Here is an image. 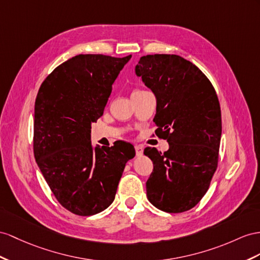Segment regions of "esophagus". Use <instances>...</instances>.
<instances>
[{"label":"esophagus","instance_id":"esophagus-1","mask_svg":"<svg viewBox=\"0 0 260 260\" xmlns=\"http://www.w3.org/2000/svg\"><path fill=\"white\" fill-rule=\"evenodd\" d=\"M135 151H136V156H137V157L142 156V155H143V151H144L143 146H141V145L135 146Z\"/></svg>","mask_w":260,"mask_h":260}]
</instances>
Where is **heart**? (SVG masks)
<instances>
[{
	"label": "heart",
	"instance_id": "heart-1",
	"mask_svg": "<svg viewBox=\"0 0 260 260\" xmlns=\"http://www.w3.org/2000/svg\"><path fill=\"white\" fill-rule=\"evenodd\" d=\"M135 92H141V91H134V92H133V93H135Z\"/></svg>",
	"mask_w": 260,
	"mask_h": 260
}]
</instances>
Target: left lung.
<instances>
[{"mask_svg": "<svg viewBox=\"0 0 260 260\" xmlns=\"http://www.w3.org/2000/svg\"><path fill=\"white\" fill-rule=\"evenodd\" d=\"M135 72L156 96V135L169 144L164 154L144 150L154 164L147 198L164 212L188 211L204 197L217 168L222 117L216 92L196 64L177 55L141 57Z\"/></svg>", "mask_w": 260, "mask_h": 260, "instance_id": "obj_1", "label": "left lung"}]
</instances>
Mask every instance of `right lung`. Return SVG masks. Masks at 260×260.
<instances>
[{"label": "right lung", "mask_w": 260, "mask_h": 260, "mask_svg": "<svg viewBox=\"0 0 260 260\" xmlns=\"http://www.w3.org/2000/svg\"><path fill=\"white\" fill-rule=\"evenodd\" d=\"M132 55H78L44 80L35 101L34 156L46 182L64 209L94 215L114 201L133 145L92 147L91 124L103 111L119 71Z\"/></svg>", "instance_id": "add662e5"}]
</instances>
